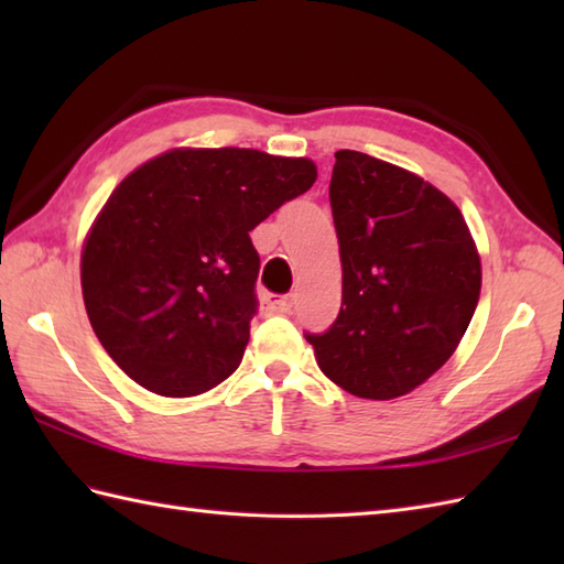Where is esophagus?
Returning <instances> with one entry per match:
<instances>
[{
    "mask_svg": "<svg viewBox=\"0 0 564 564\" xmlns=\"http://www.w3.org/2000/svg\"><path fill=\"white\" fill-rule=\"evenodd\" d=\"M263 310H267L269 315H283L289 313L291 310V297L289 295H275V293H269L267 297H263Z\"/></svg>",
    "mask_w": 564,
    "mask_h": 564,
    "instance_id": "obj_1",
    "label": "esophagus"
}]
</instances>
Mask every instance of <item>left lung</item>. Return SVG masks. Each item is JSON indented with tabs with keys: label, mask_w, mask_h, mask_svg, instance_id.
<instances>
[{
	"label": "left lung",
	"mask_w": 564,
	"mask_h": 564,
	"mask_svg": "<svg viewBox=\"0 0 564 564\" xmlns=\"http://www.w3.org/2000/svg\"><path fill=\"white\" fill-rule=\"evenodd\" d=\"M334 158L341 310L305 339L339 388L394 400L460 344L480 301V254L458 206L422 176L356 150Z\"/></svg>",
	"instance_id": "left-lung-1"
}]
</instances>
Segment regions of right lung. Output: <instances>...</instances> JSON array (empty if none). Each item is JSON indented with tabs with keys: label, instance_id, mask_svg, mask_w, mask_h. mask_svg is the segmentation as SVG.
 <instances>
[{
	"label": "right lung",
	"instance_id": "right-lung-1",
	"mask_svg": "<svg viewBox=\"0 0 564 564\" xmlns=\"http://www.w3.org/2000/svg\"><path fill=\"white\" fill-rule=\"evenodd\" d=\"M315 178L305 158L184 148L116 186L84 242L82 295L128 378L191 398L235 373L259 307L249 232Z\"/></svg>",
	"mask_w": 564,
	"mask_h": 564
}]
</instances>
